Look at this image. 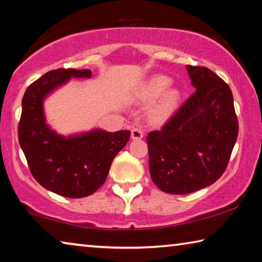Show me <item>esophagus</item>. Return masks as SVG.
<instances>
[{"label": "esophagus", "mask_w": 262, "mask_h": 262, "mask_svg": "<svg viewBox=\"0 0 262 262\" xmlns=\"http://www.w3.org/2000/svg\"><path fill=\"white\" fill-rule=\"evenodd\" d=\"M131 137H132V139H141L144 137V131H143V128H140V127H134L131 130Z\"/></svg>", "instance_id": "esophagus-1"}]
</instances>
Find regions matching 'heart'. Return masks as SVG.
Returning <instances> with one entry per match:
<instances>
[{"mask_svg": "<svg viewBox=\"0 0 262 262\" xmlns=\"http://www.w3.org/2000/svg\"><path fill=\"white\" fill-rule=\"evenodd\" d=\"M170 83H171V80L169 78H167V76H164V75L154 76V78L149 81L147 84L146 92H145V97H146L147 100H154V98L159 97L161 94L169 87ZM177 101H178L177 92L171 91L169 93H167L165 97L161 100L158 110H159L160 114L169 113V111L174 108Z\"/></svg>", "mask_w": 262, "mask_h": 262, "instance_id": "heart-1", "label": "heart"}]
</instances>
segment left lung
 Segmentation results:
<instances>
[{
    "label": "left lung",
    "mask_w": 262,
    "mask_h": 262,
    "mask_svg": "<svg viewBox=\"0 0 262 262\" xmlns=\"http://www.w3.org/2000/svg\"><path fill=\"white\" fill-rule=\"evenodd\" d=\"M187 71L196 92L146 137L151 179L167 194H189L216 182L238 137L228 83L207 67L188 65Z\"/></svg>",
    "instance_id": "8db88e82"
}]
</instances>
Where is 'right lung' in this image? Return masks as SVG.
Wrapping results in <instances>:
<instances>
[{
  "mask_svg": "<svg viewBox=\"0 0 262 262\" xmlns=\"http://www.w3.org/2000/svg\"><path fill=\"white\" fill-rule=\"evenodd\" d=\"M91 70L58 68L27 88L18 123V141L36 181L55 194L80 199L95 192L111 162L130 139V131L94 130L65 138L45 123L42 100L71 78H91Z\"/></svg>",
  "mask_w": 262,
  "mask_h": 262,
  "instance_id": "obj_1",
  "label": "right lung"
}]
</instances>
